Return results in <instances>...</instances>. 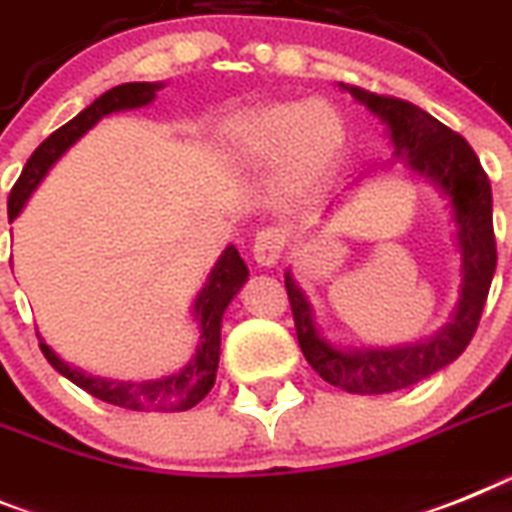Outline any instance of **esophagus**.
I'll return each mask as SVG.
<instances>
[{
    "label": "esophagus",
    "mask_w": 512,
    "mask_h": 512,
    "mask_svg": "<svg viewBox=\"0 0 512 512\" xmlns=\"http://www.w3.org/2000/svg\"><path fill=\"white\" fill-rule=\"evenodd\" d=\"M285 243L287 235L282 227H264V230H259L256 240H253V259L259 261L261 266L277 264V259L282 256V251H285Z\"/></svg>",
    "instance_id": "esophagus-1"
}]
</instances>
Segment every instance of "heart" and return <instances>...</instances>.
Instances as JSON below:
<instances>
[{
  "mask_svg": "<svg viewBox=\"0 0 512 512\" xmlns=\"http://www.w3.org/2000/svg\"><path fill=\"white\" fill-rule=\"evenodd\" d=\"M344 139L342 116L326 103H272L230 116L217 129V150L238 168L279 163L282 189L305 191L329 173Z\"/></svg>",
  "mask_w": 512,
  "mask_h": 512,
  "instance_id": "heart-1",
  "label": "heart"
}]
</instances>
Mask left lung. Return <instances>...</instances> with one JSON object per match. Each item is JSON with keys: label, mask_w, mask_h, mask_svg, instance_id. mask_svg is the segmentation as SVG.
I'll list each match as a JSON object with an SVG mask.
<instances>
[{"label": "left lung", "mask_w": 512, "mask_h": 512, "mask_svg": "<svg viewBox=\"0 0 512 512\" xmlns=\"http://www.w3.org/2000/svg\"><path fill=\"white\" fill-rule=\"evenodd\" d=\"M349 93L386 121L396 152L404 157L406 165L419 176L430 178L451 199L461 261H464L461 303L453 323H448L430 342L399 349H368V352H342L323 342L313 323L308 300L287 272L285 287L295 318V331H298V344L310 368L323 381L342 391L391 393L425 381L427 375L438 373L469 347L497 266L492 186L471 144L461 134L440 124L435 116L409 100L370 93L365 87H349Z\"/></svg>", "instance_id": "left-lung-1"}]
</instances>
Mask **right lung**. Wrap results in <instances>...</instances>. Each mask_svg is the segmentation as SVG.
<instances>
[{
    "label": "right lung",
    "mask_w": 512,
    "mask_h": 512,
    "mask_svg": "<svg viewBox=\"0 0 512 512\" xmlns=\"http://www.w3.org/2000/svg\"><path fill=\"white\" fill-rule=\"evenodd\" d=\"M160 90V85L155 82H126V85L113 87L108 93L100 95L98 100H93L85 111H80L72 121H67L64 126L51 134L48 139H43L36 147V152L30 155V160L25 163L23 173L17 178V183L12 186L10 199H7V214H10V222L15 220L20 209L25 207L28 196L36 191V186L41 183V178L46 176L48 168L59 160L64 152L72 147L77 139L85 134L87 129H93L103 116L113 111H121V108H137L147 106L155 93ZM248 279V269L240 259L238 248L227 246L225 253L220 256L217 266L209 274L207 287L202 290V295L196 298L194 316L202 326V336H199V349H196V357L181 370V373L170 375V378H160V381H147V383H116L106 381V378H93V375H85L80 370L69 368L67 362L59 360L56 352L48 347L46 342H38L43 357L51 362V368L59 370L64 378L80 386L82 391H87L95 399L106 401V404L121 406V409H134V412H183V409H191L199 401L212 391L214 375H217V362H220V323L222 313H225L227 303L235 298V292L243 287V282Z\"/></svg>",
    "instance_id": "obj_1"
}]
</instances>
